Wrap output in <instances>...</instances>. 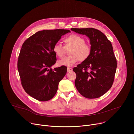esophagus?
I'll use <instances>...</instances> for the list:
<instances>
[{"mask_svg": "<svg viewBox=\"0 0 134 134\" xmlns=\"http://www.w3.org/2000/svg\"><path fill=\"white\" fill-rule=\"evenodd\" d=\"M72 70V69L70 67H67V72H70Z\"/></svg>", "mask_w": 134, "mask_h": 134, "instance_id": "1", "label": "esophagus"}]
</instances>
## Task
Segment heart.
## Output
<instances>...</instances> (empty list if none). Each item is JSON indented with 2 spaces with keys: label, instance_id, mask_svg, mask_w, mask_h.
Listing matches in <instances>:
<instances>
[{
  "label": "heart",
  "instance_id": "obj_1",
  "mask_svg": "<svg viewBox=\"0 0 134 134\" xmlns=\"http://www.w3.org/2000/svg\"><path fill=\"white\" fill-rule=\"evenodd\" d=\"M64 41L65 47L59 43H56L53 47V51L55 54L62 58L65 54V48H71L69 51V56L66 57L58 62L60 66L70 67L77 63L79 60H86L91 53V46L85 43L84 38L77 34H71L65 37Z\"/></svg>",
  "mask_w": 134,
  "mask_h": 134
}]
</instances>
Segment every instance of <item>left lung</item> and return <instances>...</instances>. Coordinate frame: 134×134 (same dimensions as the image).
Here are the masks:
<instances>
[{"label": "left lung", "mask_w": 134, "mask_h": 134, "mask_svg": "<svg viewBox=\"0 0 134 134\" xmlns=\"http://www.w3.org/2000/svg\"><path fill=\"white\" fill-rule=\"evenodd\" d=\"M71 30L86 35L91 45L88 58L73 68L76 74L75 86L85 98H100L111 87L116 71L117 63L112 44L97 29L72 28Z\"/></svg>", "instance_id": "1"}]
</instances>
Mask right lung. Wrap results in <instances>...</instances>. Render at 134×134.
I'll use <instances>...</instances> for the list:
<instances>
[{"label":"right lung","mask_w":134,"mask_h":134,"mask_svg":"<svg viewBox=\"0 0 134 134\" xmlns=\"http://www.w3.org/2000/svg\"><path fill=\"white\" fill-rule=\"evenodd\" d=\"M68 30L38 31L23 43L18 56L17 68L22 85L31 97L40 101L51 99L57 93L60 81L67 68L62 66L52 69L57 60L54 45Z\"/></svg>","instance_id":"add662e5"}]
</instances>
